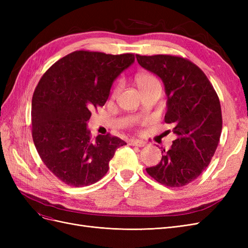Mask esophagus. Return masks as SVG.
Instances as JSON below:
<instances>
[{
	"mask_svg": "<svg viewBox=\"0 0 248 248\" xmlns=\"http://www.w3.org/2000/svg\"><path fill=\"white\" fill-rule=\"evenodd\" d=\"M130 144L132 146H137V147H145L146 146V142L140 141V140H132Z\"/></svg>",
	"mask_w": 248,
	"mask_h": 248,
	"instance_id": "obj_1",
	"label": "esophagus"
}]
</instances>
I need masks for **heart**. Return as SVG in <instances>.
<instances>
[{
	"instance_id": "b5f03b06",
	"label": "heart",
	"mask_w": 248,
	"mask_h": 248,
	"mask_svg": "<svg viewBox=\"0 0 248 248\" xmlns=\"http://www.w3.org/2000/svg\"><path fill=\"white\" fill-rule=\"evenodd\" d=\"M134 82H136L137 87L139 88V90L141 92L146 91V90H149L151 88H155V87H160V82L159 80L157 79V78L154 76V74L150 73V72H140L138 73L136 78H134ZM122 84L119 82V84L115 87L114 92H112V96H116L120 90H121Z\"/></svg>"
}]
</instances>
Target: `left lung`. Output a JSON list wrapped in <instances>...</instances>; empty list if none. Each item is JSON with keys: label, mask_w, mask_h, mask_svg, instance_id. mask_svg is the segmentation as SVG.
Listing matches in <instances>:
<instances>
[{"label": "left lung", "mask_w": 248, "mask_h": 248, "mask_svg": "<svg viewBox=\"0 0 248 248\" xmlns=\"http://www.w3.org/2000/svg\"><path fill=\"white\" fill-rule=\"evenodd\" d=\"M136 57L142 68L162 80L164 122L177 137L169 151L162 150L160 162L146 170L162 185H187L209 166L218 146L222 129L218 96L205 73L188 60L170 55Z\"/></svg>", "instance_id": "1"}]
</instances>
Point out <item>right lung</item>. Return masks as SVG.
<instances>
[{
    "mask_svg": "<svg viewBox=\"0 0 248 248\" xmlns=\"http://www.w3.org/2000/svg\"><path fill=\"white\" fill-rule=\"evenodd\" d=\"M134 62L132 54L78 50L60 59L43 74L32 99V136L44 164L74 187L96 183L107 174L116 137H90L91 111L107 102L114 80Z\"/></svg>",
    "mask_w": 248,
    "mask_h": 248,
    "instance_id": "1",
    "label": "right lung"
}]
</instances>
